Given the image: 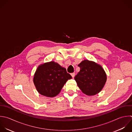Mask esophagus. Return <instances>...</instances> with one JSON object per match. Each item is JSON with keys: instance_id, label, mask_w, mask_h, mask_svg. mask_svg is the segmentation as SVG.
Wrapping results in <instances>:
<instances>
[{"instance_id": "1", "label": "esophagus", "mask_w": 132, "mask_h": 132, "mask_svg": "<svg viewBox=\"0 0 132 132\" xmlns=\"http://www.w3.org/2000/svg\"><path fill=\"white\" fill-rule=\"evenodd\" d=\"M71 75L72 77L73 78H74V76H75V73H72L71 74Z\"/></svg>"}]
</instances>
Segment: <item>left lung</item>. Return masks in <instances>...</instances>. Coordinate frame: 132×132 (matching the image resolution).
Listing matches in <instances>:
<instances>
[{
  "label": "left lung",
  "mask_w": 132,
  "mask_h": 132,
  "mask_svg": "<svg viewBox=\"0 0 132 132\" xmlns=\"http://www.w3.org/2000/svg\"><path fill=\"white\" fill-rule=\"evenodd\" d=\"M78 66L80 68V71L74 79L79 89L89 96L99 93L107 80L106 74L102 67L88 60L82 61Z\"/></svg>",
  "instance_id": "left-lung-1"
}]
</instances>
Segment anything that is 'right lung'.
Listing matches in <instances>:
<instances>
[{
	"label": "right lung",
	"mask_w": 132,
	"mask_h": 132,
	"mask_svg": "<svg viewBox=\"0 0 132 132\" xmlns=\"http://www.w3.org/2000/svg\"><path fill=\"white\" fill-rule=\"evenodd\" d=\"M72 77L65 68L54 61L40 64L34 76V83L38 92L46 97L58 95L68 79Z\"/></svg>",
	"instance_id": "right-lung-1"
}]
</instances>
